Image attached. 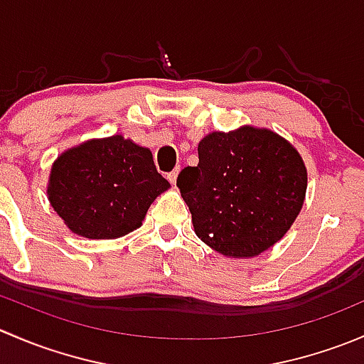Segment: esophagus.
<instances>
[{
  "mask_svg": "<svg viewBox=\"0 0 364 364\" xmlns=\"http://www.w3.org/2000/svg\"><path fill=\"white\" fill-rule=\"evenodd\" d=\"M179 171H181V168H179V167H176L174 171H171V172H168V174H167V179H168V181L172 183V185H174V183H176V179H178V174H179Z\"/></svg>",
  "mask_w": 364,
  "mask_h": 364,
  "instance_id": "34e87169",
  "label": "esophagus"
}]
</instances>
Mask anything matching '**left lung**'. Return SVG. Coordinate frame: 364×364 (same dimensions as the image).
Listing matches in <instances>:
<instances>
[{
    "label": "left lung",
    "mask_w": 364,
    "mask_h": 364,
    "mask_svg": "<svg viewBox=\"0 0 364 364\" xmlns=\"http://www.w3.org/2000/svg\"><path fill=\"white\" fill-rule=\"evenodd\" d=\"M199 165L178 176L196 234L229 257H255L291 229L303 208L306 167L285 139L264 128L213 132Z\"/></svg>",
    "instance_id": "1"
}]
</instances>
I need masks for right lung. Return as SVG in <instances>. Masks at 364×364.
<instances>
[{
	"label": "right lung",
	"mask_w": 364,
	"mask_h": 364,
	"mask_svg": "<svg viewBox=\"0 0 364 364\" xmlns=\"http://www.w3.org/2000/svg\"><path fill=\"white\" fill-rule=\"evenodd\" d=\"M167 188L148 148L112 135L58 156L47 196L72 232L114 240L141 227L149 205Z\"/></svg>",
	"instance_id": "obj_1"
}]
</instances>
